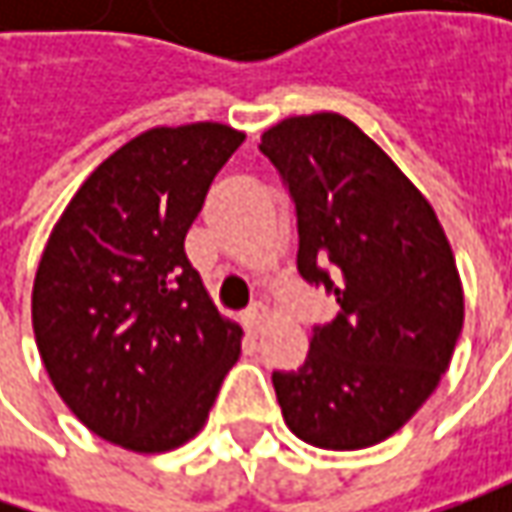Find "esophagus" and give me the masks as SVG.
Segmentation results:
<instances>
[{"label":"esophagus","instance_id":"obj_1","mask_svg":"<svg viewBox=\"0 0 512 512\" xmlns=\"http://www.w3.org/2000/svg\"><path fill=\"white\" fill-rule=\"evenodd\" d=\"M265 319H267V307L262 305V302H253V305L247 307L245 310V325L256 333L259 327L265 325Z\"/></svg>","mask_w":512,"mask_h":512}]
</instances>
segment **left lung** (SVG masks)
<instances>
[{"instance_id": "obj_1", "label": "left lung", "mask_w": 512, "mask_h": 512, "mask_svg": "<svg viewBox=\"0 0 512 512\" xmlns=\"http://www.w3.org/2000/svg\"><path fill=\"white\" fill-rule=\"evenodd\" d=\"M296 205V265L336 296L299 370H273L287 427L325 450H362L422 407L462 333L464 296L430 202L339 113L293 116L262 136Z\"/></svg>"}]
</instances>
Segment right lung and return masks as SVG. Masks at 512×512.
Returning a JSON list of instances; mask_svg holds the SVG:
<instances>
[{"mask_svg":"<svg viewBox=\"0 0 512 512\" xmlns=\"http://www.w3.org/2000/svg\"><path fill=\"white\" fill-rule=\"evenodd\" d=\"M245 133L196 122L130 139L85 179L33 282V333L73 416L136 453L205 424L242 327L219 316L185 253L216 173Z\"/></svg>","mask_w":512,"mask_h":512,"instance_id":"add662e5","label":"right lung"}]
</instances>
